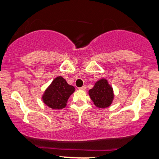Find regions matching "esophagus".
Wrapping results in <instances>:
<instances>
[{
  "label": "esophagus",
  "instance_id": "esophagus-1",
  "mask_svg": "<svg viewBox=\"0 0 159 159\" xmlns=\"http://www.w3.org/2000/svg\"><path fill=\"white\" fill-rule=\"evenodd\" d=\"M86 88H87V87H86L85 85H84V86L81 87V88H79V90H86Z\"/></svg>",
  "mask_w": 159,
  "mask_h": 159
}]
</instances>
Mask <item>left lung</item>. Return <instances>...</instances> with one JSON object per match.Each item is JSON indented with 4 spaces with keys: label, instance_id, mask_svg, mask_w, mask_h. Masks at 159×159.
<instances>
[{
    "label": "left lung",
    "instance_id": "8db88e82",
    "mask_svg": "<svg viewBox=\"0 0 159 159\" xmlns=\"http://www.w3.org/2000/svg\"><path fill=\"white\" fill-rule=\"evenodd\" d=\"M89 95L95 106L102 108L110 106L114 97L112 87L106 79L98 80L89 90Z\"/></svg>",
    "mask_w": 159,
    "mask_h": 159
}]
</instances>
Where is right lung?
Wrapping results in <instances>:
<instances>
[{"label":"right lung","instance_id":"1","mask_svg":"<svg viewBox=\"0 0 159 159\" xmlns=\"http://www.w3.org/2000/svg\"><path fill=\"white\" fill-rule=\"evenodd\" d=\"M75 87L67 83L61 76L55 78L43 95L45 104L53 109H62L66 106L70 95L75 92Z\"/></svg>","mask_w":159,"mask_h":159}]
</instances>
